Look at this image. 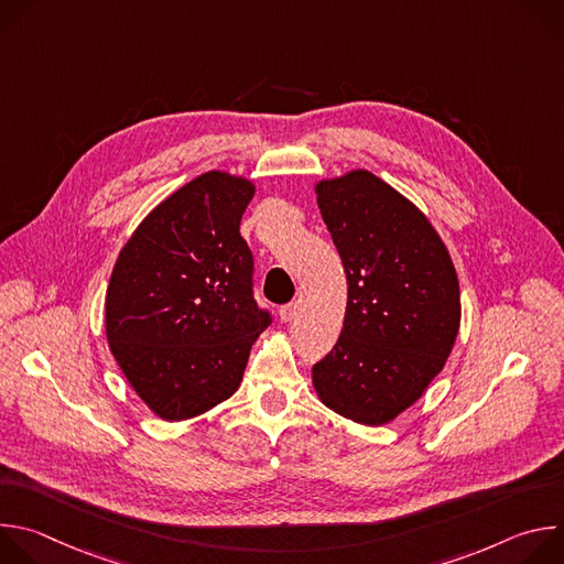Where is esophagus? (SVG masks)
<instances>
[{"instance_id": "34e87169", "label": "esophagus", "mask_w": 564, "mask_h": 564, "mask_svg": "<svg viewBox=\"0 0 564 564\" xmlns=\"http://www.w3.org/2000/svg\"><path fill=\"white\" fill-rule=\"evenodd\" d=\"M294 316H296V303H285L279 307V318L283 324H288V321H292Z\"/></svg>"}]
</instances>
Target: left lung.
<instances>
[{
  "instance_id": "1",
  "label": "left lung",
  "mask_w": 564,
  "mask_h": 564,
  "mask_svg": "<svg viewBox=\"0 0 564 564\" xmlns=\"http://www.w3.org/2000/svg\"><path fill=\"white\" fill-rule=\"evenodd\" d=\"M314 192L348 303L341 337L312 366V383L335 413L381 426L415 404L453 350L457 272L429 218L375 174L355 170Z\"/></svg>"
}]
</instances>
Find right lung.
Segmentation results:
<instances>
[{
	"label": "right lung",
	"instance_id": "add662e5",
	"mask_svg": "<svg viewBox=\"0 0 564 564\" xmlns=\"http://www.w3.org/2000/svg\"><path fill=\"white\" fill-rule=\"evenodd\" d=\"M252 181L207 172L153 207L111 272L109 348L144 404L167 422L231 397L252 344L272 324L252 292L240 218Z\"/></svg>",
	"mask_w": 564,
	"mask_h": 564
}]
</instances>
